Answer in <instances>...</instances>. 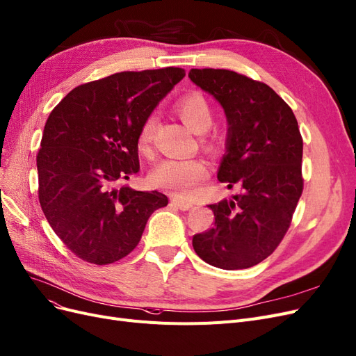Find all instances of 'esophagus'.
Returning a JSON list of instances; mask_svg holds the SVG:
<instances>
[{
  "label": "esophagus",
  "mask_w": 356,
  "mask_h": 356,
  "mask_svg": "<svg viewBox=\"0 0 356 356\" xmlns=\"http://www.w3.org/2000/svg\"><path fill=\"white\" fill-rule=\"evenodd\" d=\"M171 204H173L175 207H177L179 209H181V211H188V209H191L193 207L192 202L185 201V200H177V198L171 200Z\"/></svg>",
  "instance_id": "obj_1"
}]
</instances>
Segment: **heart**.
Instances as JSON below:
<instances>
[{
	"mask_svg": "<svg viewBox=\"0 0 356 356\" xmlns=\"http://www.w3.org/2000/svg\"><path fill=\"white\" fill-rule=\"evenodd\" d=\"M176 111L181 122L185 123L195 134L204 131L213 123V111L208 101L200 92L181 97L176 102ZM155 118L147 117L140 124L138 134L139 149L147 151L154 136ZM209 176V167L200 158H167L161 161L152 171L149 180L155 188L168 191L176 196L193 195L201 183Z\"/></svg>",
	"mask_w": 356,
	"mask_h": 356,
	"instance_id": "b5f03b06",
	"label": "heart"
}]
</instances>
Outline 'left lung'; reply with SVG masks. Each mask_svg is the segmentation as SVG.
<instances>
[{
	"mask_svg": "<svg viewBox=\"0 0 356 356\" xmlns=\"http://www.w3.org/2000/svg\"><path fill=\"white\" fill-rule=\"evenodd\" d=\"M189 79L225 110L226 154L217 179L241 191L208 205L214 226L193 236V249L217 268L254 267L282 242L304 189L296 117L268 85L236 72L192 69Z\"/></svg>",
	"mask_w": 356,
	"mask_h": 356,
	"instance_id": "obj_1",
	"label": "left lung"
}]
</instances>
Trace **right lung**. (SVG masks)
<instances>
[{"label": "right lung", "mask_w": 356, "mask_h": 356, "mask_svg": "<svg viewBox=\"0 0 356 356\" xmlns=\"http://www.w3.org/2000/svg\"><path fill=\"white\" fill-rule=\"evenodd\" d=\"M183 77L179 67L115 73L74 88L51 111L36 156L39 202L76 257L97 266L124 258L168 204L158 191L115 185L139 171L140 124Z\"/></svg>", "instance_id": "add662e5"}]
</instances>
